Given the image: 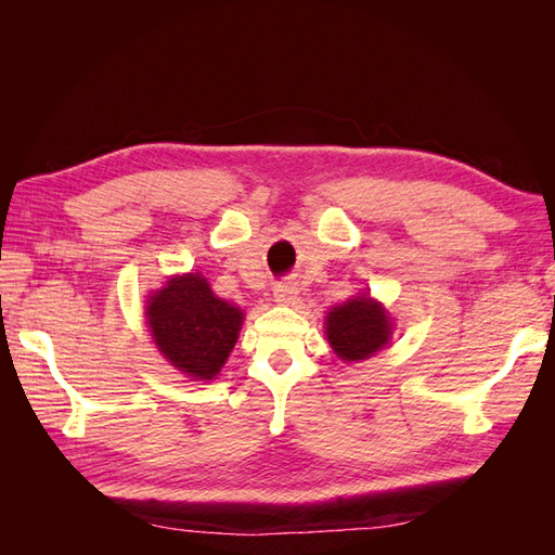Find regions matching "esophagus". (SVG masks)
Wrapping results in <instances>:
<instances>
[{
    "label": "esophagus",
    "instance_id": "obj_1",
    "mask_svg": "<svg viewBox=\"0 0 555 555\" xmlns=\"http://www.w3.org/2000/svg\"><path fill=\"white\" fill-rule=\"evenodd\" d=\"M273 296L280 306H292L296 296H298V284L294 280H284V282H278L275 289H273Z\"/></svg>",
    "mask_w": 555,
    "mask_h": 555
}]
</instances>
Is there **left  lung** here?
<instances>
[{
  "mask_svg": "<svg viewBox=\"0 0 555 555\" xmlns=\"http://www.w3.org/2000/svg\"><path fill=\"white\" fill-rule=\"evenodd\" d=\"M326 338L343 361H363L375 357L391 340V317L382 304L367 294L349 298L326 314Z\"/></svg>",
  "mask_w": 555,
  "mask_h": 555,
  "instance_id": "1",
  "label": "left lung"
}]
</instances>
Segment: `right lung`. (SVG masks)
Here are the masks:
<instances>
[{"label":"right lung","instance_id":"obj_1","mask_svg":"<svg viewBox=\"0 0 555 555\" xmlns=\"http://www.w3.org/2000/svg\"><path fill=\"white\" fill-rule=\"evenodd\" d=\"M145 319L166 361L188 377L212 379L238 340L243 310L217 298L201 273H184L147 296Z\"/></svg>","mask_w":555,"mask_h":555}]
</instances>
